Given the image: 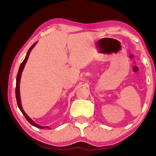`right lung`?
<instances>
[{
    "label": "right lung",
    "mask_w": 156,
    "mask_h": 156,
    "mask_svg": "<svg viewBox=\"0 0 156 156\" xmlns=\"http://www.w3.org/2000/svg\"><path fill=\"white\" fill-rule=\"evenodd\" d=\"M36 43H37V42L34 43V44H33L32 45V46L30 47V48L29 51H28V52H27V56H26V57H25L24 60V61L22 62V63H21V65H20L19 70H18V74H17V78H16V100H17V103H18V108H20V110H21V112H22V114H23V115H24V116L25 117V118H26L27 120V121L29 122V123H30V124H32L33 126H36V127H38V128H39V129H44V128L50 129L49 127H48V126H46V127H45V126H41L37 125V124H36V123H35L34 121H33V120H32L29 117L27 116V114L25 113L24 110H23L22 106H21V99H20L19 83H20V80H21V73H22L23 69H24V65H25V64H26L27 61L28 57H29V55H30V53L31 50L33 49V47H34L35 45L36 44Z\"/></svg>",
    "instance_id": "1"
}]
</instances>
